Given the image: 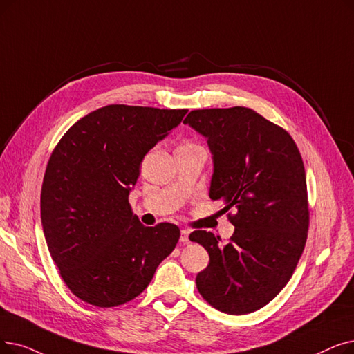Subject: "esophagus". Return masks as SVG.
<instances>
[{
    "mask_svg": "<svg viewBox=\"0 0 354 354\" xmlns=\"http://www.w3.org/2000/svg\"><path fill=\"white\" fill-rule=\"evenodd\" d=\"M180 241L182 243H188L189 241V230H185L183 228L180 232Z\"/></svg>",
    "mask_w": 354,
    "mask_h": 354,
    "instance_id": "1",
    "label": "esophagus"
}]
</instances>
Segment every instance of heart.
<instances>
[{"label":"heart","mask_w":354,"mask_h":354,"mask_svg":"<svg viewBox=\"0 0 354 354\" xmlns=\"http://www.w3.org/2000/svg\"><path fill=\"white\" fill-rule=\"evenodd\" d=\"M183 146H195V145H191V143H189V145H183Z\"/></svg>","instance_id":"1"}]
</instances>
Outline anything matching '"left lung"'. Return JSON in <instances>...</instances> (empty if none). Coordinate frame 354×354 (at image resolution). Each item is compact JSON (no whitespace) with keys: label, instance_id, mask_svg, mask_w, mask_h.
I'll return each instance as SVG.
<instances>
[{"label":"left lung","instance_id":"1","mask_svg":"<svg viewBox=\"0 0 354 354\" xmlns=\"http://www.w3.org/2000/svg\"><path fill=\"white\" fill-rule=\"evenodd\" d=\"M207 137L214 159L209 198L234 225L227 244L205 230L189 234L209 254L196 288L215 310L257 311L289 282L310 227L305 167L290 134L245 106L194 110L183 120Z\"/></svg>","mask_w":354,"mask_h":354}]
</instances>
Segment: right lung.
Listing matches in <instances>:
<instances>
[{
	"mask_svg": "<svg viewBox=\"0 0 354 354\" xmlns=\"http://www.w3.org/2000/svg\"><path fill=\"white\" fill-rule=\"evenodd\" d=\"M187 113L106 105L53 149L40 194L43 233L64 282L84 302L110 308L134 299L174 252L178 225L145 227L129 194L146 153Z\"/></svg>",
	"mask_w": 354,
	"mask_h": 354,
	"instance_id": "right-lung-1",
	"label": "right lung"
}]
</instances>
